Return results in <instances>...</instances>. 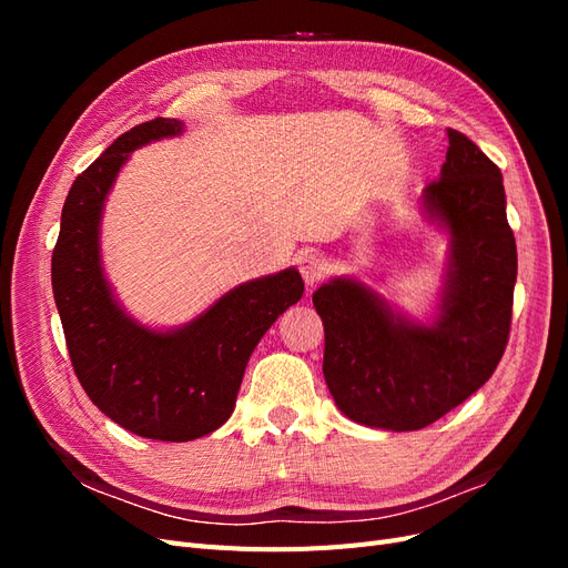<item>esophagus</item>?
<instances>
[{
	"label": "esophagus",
	"mask_w": 568,
	"mask_h": 568,
	"mask_svg": "<svg viewBox=\"0 0 568 568\" xmlns=\"http://www.w3.org/2000/svg\"><path fill=\"white\" fill-rule=\"evenodd\" d=\"M324 261L322 257L317 255V253H313V251H307V253H303L301 257H298V272L303 274V280H305V284H317L322 277H324Z\"/></svg>",
	"instance_id": "1"
}]
</instances>
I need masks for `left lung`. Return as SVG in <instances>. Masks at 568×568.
<instances>
[{"instance_id": "1", "label": "left lung", "mask_w": 568, "mask_h": 568, "mask_svg": "<svg viewBox=\"0 0 568 568\" xmlns=\"http://www.w3.org/2000/svg\"><path fill=\"white\" fill-rule=\"evenodd\" d=\"M440 178L424 211L450 232V263L434 324L409 322L355 280L322 284L324 382L348 419L417 432L484 386L509 341L517 242L503 173L467 134L448 130Z\"/></svg>"}]
</instances>
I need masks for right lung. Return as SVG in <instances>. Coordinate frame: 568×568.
Listing matches in <instances>:
<instances>
[{
	"label": "right lung",
	"instance_id": "obj_1",
	"mask_svg": "<svg viewBox=\"0 0 568 568\" xmlns=\"http://www.w3.org/2000/svg\"><path fill=\"white\" fill-rule=\"evenodd\" d=\"M180 132V120L156 118L120 134L73 182L51 253V288L84 393L128 432L173 443L230 419L257 341L303 296L301 274L288 267L239 284L173 332L146 329L115 303L99 255L106 194L130 151Z\"/></svg>",
	"mask_w": 568,
	"mask_h": 568
}]
</instances>
